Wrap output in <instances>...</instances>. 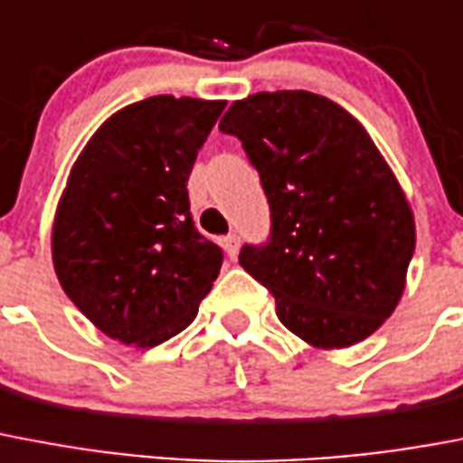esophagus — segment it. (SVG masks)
<instances>
[{
	"label": "esophagus",
	"mask_w": 463,
	"mask_h": 463,
	"mask_svg": "<svg viewBox=\"0 0 463 463\" xmlns=\"http://www.w3.org/2000/svg\"><path fill=\"white\" fill-rule=\"evenodd\" d=\"M222 246H224V250H227L229 258H236V253H239V236L236 234H229L222 239Z\"/></svg>",
	"instance_id": "obj_1"
}]
</instances>
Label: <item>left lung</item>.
<instances>
[{"mask_svg": "<svg viewBox=\"0 0 463 463\" xmlns=\"http://www.w3.org/2000/svg\"><path fill=\"white\" fill-rule=\"evenodd\" d=\"M260 174L269 236L241 268L275 296L287 330L317 349L371 336L397 308L416 249L392 169L346 109L308 90L255 92L222 117Z\"/></svg>", "mask_w": 463, "mask_h": 463, "instance_id": "left-lung-1", "label": "left lung"}]
</instances>
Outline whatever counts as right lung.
<instances>
[{"label":"right lung","instance_id":"obj_1","mask_svg":"<svg viewBox=\"0 0 463 463\" xmlns=\"http://www.w3.org/2000/svg\"><path fill=\"white\" fill-rule=\"evenodd\" d=\"M227 102L155 95L95 131L52 227L59 284L98 330L150 349L194 323L222 249L195 229L188 176Z\"/></svg>","mask_w":463,"mask_h":463}]
</instances>
